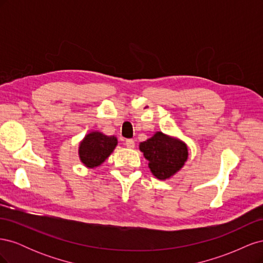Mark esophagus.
Listing matches in <instances>:
<instances>
[{
    "mask_svg": "<svg viewBox=\"0 0 263 263\" xmlns=\"http://www.w3.org/2000/svg\"><path fill=\"white\" fill-rule=\"evenodd\" d=\"M125 145H126L127 148L133 149V148L135 147V140H133V139H127L126 142H125Z\"/></svg>",
    "mask_w": 263,
    "mask_h": 263,
    "instance_id": "1",
    "label": "esophagus"
}]
</instances>
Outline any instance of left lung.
<instances>
[{"label":"left lung","instance_id":"obj_1","mask_svg":"<svg viewBox=\"0 0 263 263\" xmlns=\"http://www.w3.org/2000/svg\"><path fill=\"white\" fill-rule=\"evenodd\" d=\"M139 149L149 161L151 173L159 180L174 176L187 160L189 151L185 142L157 132L153 137L140 142Z\"/></svg>","mask_w":263,"mask_h":263}]
</instances>
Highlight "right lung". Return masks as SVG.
I'll return each instance as SVG.
<instances>
[{
	"instance_id": "add662e5",
	"label": "right lung",
	"mask_w": 263,
	"mask_h": 263,
	"mask_svg": "<svg viewBox=\"0 0 263 263\" xmlns=\"http://www.w3.org/2000/svg\"><path fill=\"white\" fill-rule=\"evenodd\" d=\"M117 146V138L100 132H91L79 146V157L87 168H97L104 162Z\"/></svg>"
}]
</instances>
